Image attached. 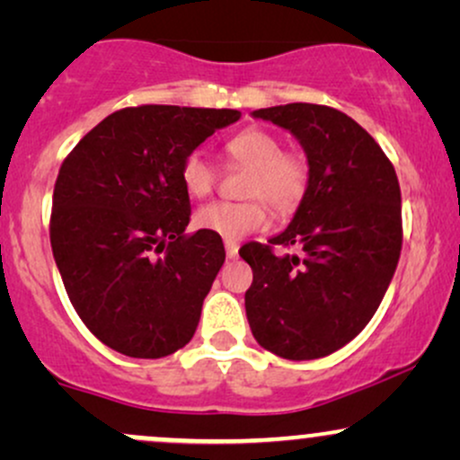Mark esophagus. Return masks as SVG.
<instances>
[{
  "mask_svg": "<svg viewBox=\"0 0 460 460\" xmlns=\"http://www.w3.org/2000/svg\"><path fill=\"white\" fill-rule=\"evenodd\" d=\"M225 248H226V257H229V260H235L237 257V242L235 240H225Z\"/></svg>",
  "mask_w": 460,
  "mask_h": 460,
  "instance_id": "esophagus-1",
  "label": "esophagus"
}]
</instances>
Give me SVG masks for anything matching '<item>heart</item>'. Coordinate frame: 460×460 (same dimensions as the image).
Masks as SVG:
<instances>
[{
	"label": "heart",
	"mask_w": 460,
	"mask_h": 460,
	"mask_svg": "<svg viewBox=\"0 0 460 460\" xmlns=\"http://www.w3.org/2000/svg\"><path fill=\"white\" fill-rule=\"evenodd\" d=\"M229 160L246 166L242 186L244 200H214L194 214V225L225 240H240L268 223L266 203L279 216L292 214L309 190L311 166L305 153L283 149L277 134L266 128H246L231 136L225 145ZM181 186L192 199L214 192L218 168L203 151H190L179 166Z\"/></svg>",
	"instance_id": "obj_1"
}]
</instances>
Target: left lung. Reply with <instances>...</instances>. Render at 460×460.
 Segmentation results:
<instances>
[{"instance_id":"obj_1","label":"left lung","mask_w":460,"mask_h":460,"mask_svg":"<svg viewBox=\"0 0 460 460\" xmlns=\"http://www.w3.org/2000/svg\"><path fill=\"white\" fill-rule=\"evenodd\" d=\"M252 116L296 136L311 181L281 235L240 251L252 268L244 296L248 324L274 355L326 357L366 329L398 266V177L378 142L340 110L288 103ZM274 245L288 252L277 253Z\"/></svg>"}]
</instances>
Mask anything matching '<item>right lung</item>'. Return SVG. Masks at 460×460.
I'll use <instances>...</instances> for the list:
<instances>
[{"label": "right lung", "instance_id": "right-lung-1", "mask_svg": "<svg viewBox=\"0 0 460 460\" xmlns=\"http://www.w3.org/2000/svg\"><path fill=\"white\" fill-rule=\"evenodd\" d=\"M242 112L136 105L105 116L62 162L49 240L73 309L112 350L172 355L192 340L225 263L220 235L190 223L179 166Z\"/></svg>", "mask_w": 460, "mask_h": 460}]
</instances>
